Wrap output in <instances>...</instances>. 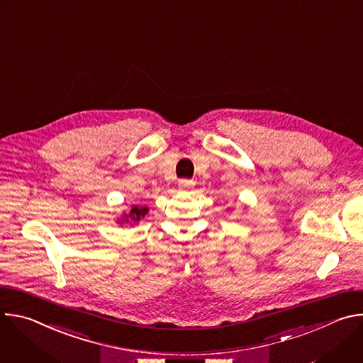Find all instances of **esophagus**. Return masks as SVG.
Wrapping results in <instances>:
<instances>
[{"mask_svg": "<svg viewBox=\"0 0 363 363\" xmlns=\"http://www.w3.org/2000/svg\"><path fill=\"white\" fill-rule=\"evenodd\" d=\"M179 188L181 189H186V188H191L194 185V181H189V179H181L179 181Z\"/></svg>", "mask_w": 363, "mask_h": 363, "instance_id": "34e87169", "label": "esophagus"}]
</instances>
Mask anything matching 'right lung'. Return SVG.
Wrapping results in <instances>:
<instances>
[{
    "label": "right lung",
    "mask_w": 363,
    "mask_h": 363,
    "mask_svg": "<svg viewBox=\"0 0 363 363\" xmlns=\"http://www.w3.org/2000/svg\"><path fill=\"white\" fill-rule=\"evenodd\" d=\"M147 213V206H143V208H139L138 205H133L129 214H125L123 218H122V223H128V221H133V223H138L142 217H145V214Z\"/></svg>",
    "instance_id": "right-lung-1"
}]
</instances>
